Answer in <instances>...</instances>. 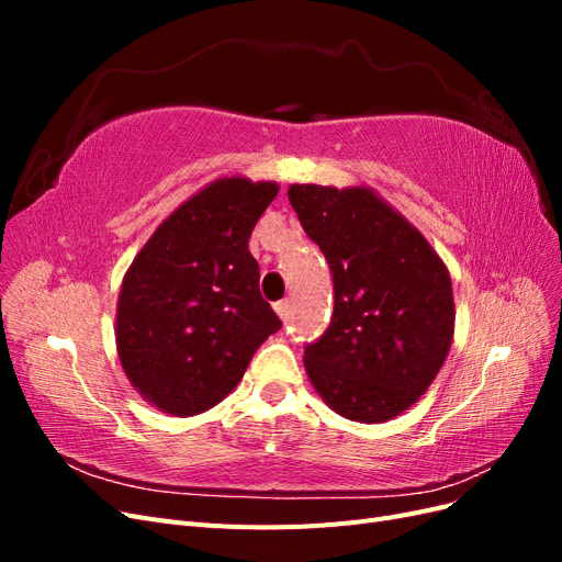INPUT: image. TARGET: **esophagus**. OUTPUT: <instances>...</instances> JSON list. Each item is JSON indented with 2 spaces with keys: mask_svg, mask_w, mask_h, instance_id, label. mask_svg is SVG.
I'll use <instances>...</instances> for the list:
<instances>
[{
  "mask_svg": "<svg viewBox=\"0 0 562 562\" xmlns=\"http://www.w3.org/2000/svg\"><path fill=\"white\" fill-rule=\"evenodd\" d=\"M274 312L279 314L281 321H288V316H291V302H288V300L277 302V304H274Z\"/></svg>",
  "mask_w": 562,
  "mask_h": 562,
  "instance_id": "obj_1",
  "label": "esophagus"
}]
</instances>
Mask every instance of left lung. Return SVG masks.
<instances>
[{"label":"left lung","instance_id":"8db88e82","mask_svg":"<svg viewBox=\"0 0 562 562\" xmlns=\"http://www.w3.org/2000/svg\"><path fill=\"white\" fill-rule=\"evenodd\" d=\"M300 225L333 271L330 328L304 349L316 394L337 415L380 424L407 411L443 368L454 335L446 262L370 187L291 184Z\"/></svg>","mask_w":562,"mask_h":562}]
</instances>
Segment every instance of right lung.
Here are the masks:
<instances>
[{
    "label": "right lung",
    "instance_id": "right-lung-1",
    "mask_svg": "<svg viewBox=\"0 0 562 562\" xmlns=\"http://www.w3.org/2000/svg\"><path fill=\"white\" fill-rule=\"evenodd\" d=\"M279 184L217 178L135 255L116 300V353L138 394L173 417L211 411L281 328L260 295L250 232Z\"/></svg>",
    "mask_w": 562,
    "mask_h": 562
}]
</instances>
